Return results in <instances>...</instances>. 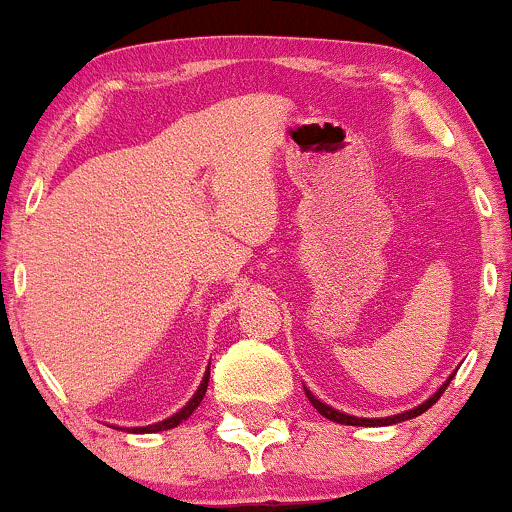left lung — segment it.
<instances>
[{
    "label": "left lung",
    "instance_id": "1",
    "mask_svg": "<svg viewBox=\"0 0 512 512\" xmlns=\"http://www.w3.org/2000/svg\"><path fill=\"white\" fill-rule=\"evenodd\" d=\"M448 383H450V380H448ZM448 383H445L443 387H440V390H438L436 395H433L431 399H426L424 404H419V407H416V409H409V411H404V414H397V416H385V419H358V416L342 414V411L332 409L330 404L320 402V399H317L315 395H310V390H305V395H308L310 404H313V407H315L317 411H320V414L325 416V419H330V421H337V424H346V426H390V424H399V421L414 419V416L424 414L426 409H431L433 404H436L438 399H440V395H443V392H445V387H448Z\"/></svg>",
    "mask_w": 512,
    "mask_h": 512
}]
</instances>
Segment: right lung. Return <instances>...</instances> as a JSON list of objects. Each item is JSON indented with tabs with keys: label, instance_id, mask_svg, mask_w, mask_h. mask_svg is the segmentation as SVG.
Here are the masks:
<instances>
[{
	"label": "right lung",
	"instance_id": "obj_1",
	"mask_svg": "<svg viewBox=\"0 0 512 512\" xmlns=\"http://www.w3.org/2000/svg\"><path fill=\"white\" fill-rule=\"evenodd\" d=\"M207 385H209V370H207V375H204V380H202V385H199V390L195 392V397H192L190 402H187L185 407L178 411V414L170 416V419H166V421H161V424L132 428V433H156V431H166V428H175L178 424H182V421H185L187 416H190L192 411L199 407V402H202V399H204V392H207Z\"/></svg>",
	"mask_w": 512,
	"mask_h": 512
}]
</instances>
